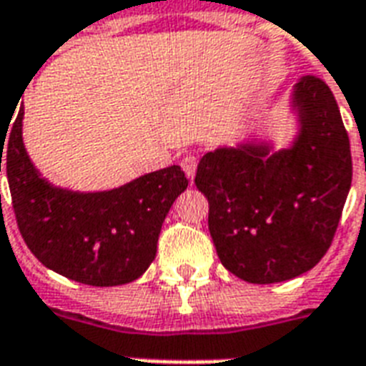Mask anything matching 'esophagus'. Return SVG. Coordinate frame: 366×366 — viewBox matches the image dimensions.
<instances>
[{
  "mask_svg": "<svg viewBox=\"0 0 366 366\" xmlns=\"http://www.w3.org/2000/svg\"><path fill=\"white\" fill-rule=\"evenodd\" d=\"M197 155H186L182 161H180V167H182V171L186 172V177L189 180H194L195 177V171H197Z\"/></svg>",
  "mask_w": 366,
  "mask_h": 366,
  "instance_id": "esophagus-1",
  "label": "esophagus"
}]
</instances>
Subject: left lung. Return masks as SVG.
I'll list each match as a JSON object with an SVG mask.
<instances>
[{"instance_id":"1","label":"left lung","mask_w":366,"mask_h":366,"mask_svg":"<svg viewBox=\"0 0 366 366\" xmlns=\"http://www.w3.org/2000/svg\"><path fill=\"white\" fill-rule=\"evenodd\" d=\"M292 106L300 117L292 148L272 155L262 144L214 149L195 174L218 258L249 283L289 281L319 264L352 186L350 137L329 85L304 76Z\"/></svg>"}]
</instances>
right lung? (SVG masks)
<instances>
[{"instance_id": "right-lung-1", "label": "right lung", "mask_w": 366, "mask_h": 366, "mask_svg": "<svg viewBox=\"0 0 366 366\" xmlns=\"http://www.w3.org/2000/svg\"><path fill=\"white\" fill-rule=\"evenodd\" d=\"M22 116L24 108L9 127V138L0 132V172L5 163L14 217L31 254L49 269L93 287L140 277L154 262L167 212L188 188L182 169L167 167L97 194L54 188L26 154Z\"/></svg>"}]
</instances>
